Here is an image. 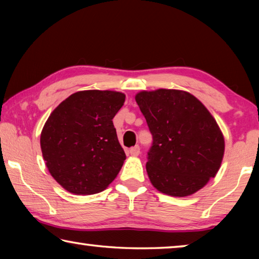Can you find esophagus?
Masks as SVG:
<instances>
[{
  "label": "esophagus",
  "mask_w": 259,
  "mask_h": 259,
  "mask_svg": "<svg viewBox=\"0 0 259 259\" xmlns=\"http://www.w3.org/2000/svg\"><path fill=\"white\" fill-rule=\"evenodd\" d=\"M129 152H130V154L133 155V156H138L140 154V147L138 145H136L134 147H131L130 150H129Z\"/></svg>",
  "instance_id": "34e87169"
}]
</instances>
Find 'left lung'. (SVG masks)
Here are the masks:
<instances>
[{
    "instance_id": "1",
    "label": "left lung",
    "mask_w": 259,
    "mask_h": 259,
    "mask_svg": "<svg viewBox=\"0 0 259 259\" xmlns=\"http://www.w3.org/2000/svg\"><path fill=\"white\" fill-rule=\"evenodd\" d=\"M136 102L153 137L146 170L156 190L182 198L216 176L224 137L199 99L186 91L159 89L142 91Z\"/></svg>"
}]
</instances>
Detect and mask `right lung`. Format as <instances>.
Returning <instances> with one entry per match:
<instances>
[{
    "label": "right lung",
    "mask_w": 259,
    "mask_h": 259,
    "mask_svg": "<svg viewBox=\"0 0 259 259\" xmlns=\"http://www.w3.org/2000/svg\"><path fill=\"white\" fill-rule=\"evenodd\" d=\"M124 100L116 91H78L50 114L41 133L42 155L66 191L95 194L117 176L125 153L112 120Z\"/></svg>",
    "instance_id": "obj_1"
}]
</instances>
